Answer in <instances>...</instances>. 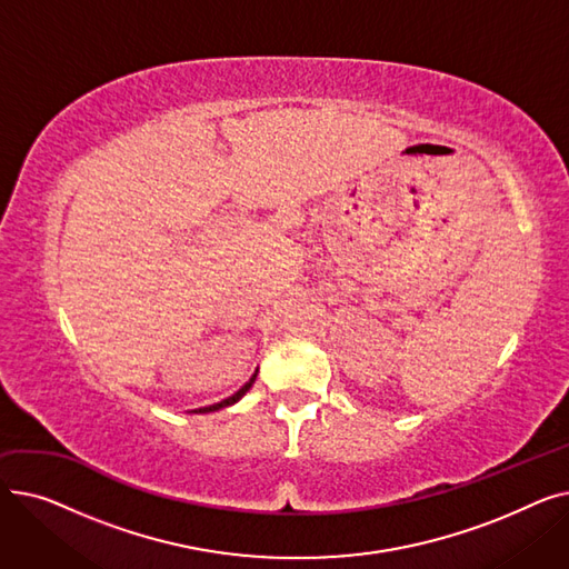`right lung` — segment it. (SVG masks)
I'll return each instance as SVG.
<instances>
[{"label":"right lung","mask_w":569,"mask_h":569,"mask_svg":"<svg viewBox=\"0 0 569 569\" xmlns=\"http://www.w3.org/2000/svg\"><path fill=\"white\" fill-rule=\"evenodd\" d=\"M256 376H258V371L249 378V382H244L242 387H239V390L232 395V397H228V399H223V401H219V403H214V406H204V408H196L193 412H214V410H221V408H228V406H232V403H237L239 399H242L249 390H251V385L256 382Z\"/></svg>","instance_id":"1"}]
</instances>
